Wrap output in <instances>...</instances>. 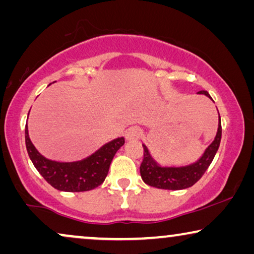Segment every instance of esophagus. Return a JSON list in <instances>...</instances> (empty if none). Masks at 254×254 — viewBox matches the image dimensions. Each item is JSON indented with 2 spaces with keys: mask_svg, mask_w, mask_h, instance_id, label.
<instances>
[{
  "mask_svg": "<svg viewBox=\"0 0 254 254\" xmlns=\"http://www.w3.org/2000/svg\"><path fill=\"white\" fill-rule=\"evenodd\" d=\"M141 136V131L140 128L136 126H133L130 128H128L126 134H125V137H126L127 141H136L140 138Z\"/></svg>",
  "mask_w": 254,
  "mask_h": 254,
  "instance_id": "34e87169",
  "label": "esophagus"
}]
</instances>
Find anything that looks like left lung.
<instances>
[{
  "label": "left lung",
  "instance_id": "1",
  "mask_svg": "<svg viewBox=\"0 0 254 254\" xmlns=\"http://www.w3.org/2000/svg\"><path fill=\"white\" fill-rule=\"evenodd\" d=\"M199 93L206 95L211 98L207 91H200ZM222 136V126L221 117L218 129L215 140L213 141L207 150L204 151L202 157L192 165L184 166V168H161L156 164V162L151 158L149 150L144 144L143 147V159L140 165V173L142 180L149 186L156 187L161 190H184L193 186L201 177L204 175L207 169L213 162V159L218 150Z\"/></svg>",
  "mask_w": 254,
  "mask_h": 254
}]
</instances>
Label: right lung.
<instances>
[{
  "mask_svg": "<svg viewBox=\"0 0 254 254\" xmlns=\"http://www.w3.org/2000/svg\"><path fill=\"white\" fill-rule=\"evenodd\" d=\"M124 143V137L116 138L81 162H53L37 151L25 127V144L33 165L51 186L64 192H85L102 185L114 155Z\"/></svg>",
  "mask_w": 254,
  "mask_h": 254,
  "instance_id": "add662e5",
  "label": "right lung"
}]
</instances>
